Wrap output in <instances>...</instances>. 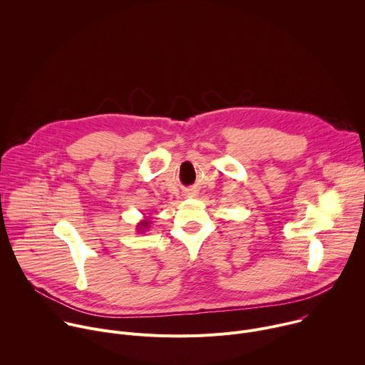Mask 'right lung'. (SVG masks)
Segmentation results:
<instances>
[{"label": "right lung", "mask_w": 365, "mask_h": 365, "mask_svg": "<svg viewBox=\"0 0 365 365\" xmlns=\"http://www.w3.org/2000/svg\"><path fill=\"white\" fill-rule=\"evenodd\" d=\"M148 224H150V221H143V222H140V224H138V228H137V230H140V232H143L141 230L147 228V227H148Z\"/></svg>", "instance_id": "add662e5"}]
</instances>
